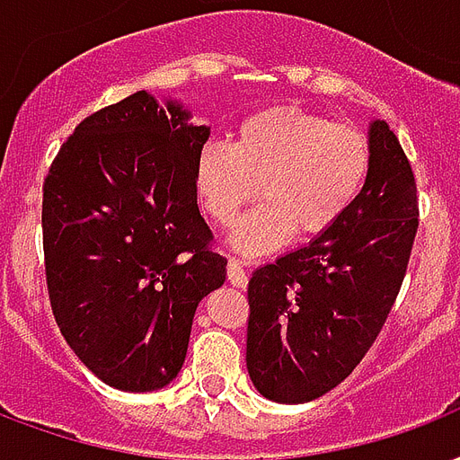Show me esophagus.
Returning <instances> with one entry per match:
<instances>
[{
  "label": "esophagus",
  "mask_w": 460,
  "mask_h": 460,
  "mask_svg": "<svg viewBox=\"0 0 460 460\" xmlns=\"http://www.w3.org/2000/svg\"><path fill=\"white\" fill-rule=\"evenodd\" d=\"M226 275H229V282L234 288H246L248 285V275L243 273V265H241L239 258H229V263H226Z\"/></svg>",
  "instance_id": "1"
}]
</instances>
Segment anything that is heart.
<instances>
[{
    "label": "heart",
    "mask_w": 460,
    "mask_h": 460,
    "mask_svg": "<svg viewBox=\"0 0 460 460\" xmlns=\"http://www.w3.org/2000/svg\"><path fill=\"white\" fill-rule=\"evenodd\" d=\"M370 172L363 131L295 107L248 114L234 144L209 141L197 153L195 187L207 217L229 226L253 202L263 204L231 231V246L261 256L324 236L349 214Z\"/></svg>",
    "instance_id": "b5f03b06"
}]
</instances>
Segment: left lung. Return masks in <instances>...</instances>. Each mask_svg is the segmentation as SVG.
Returning a JSON list of instances; mask_svg holds the SVG:
<instances>
[{
	"label": "left lung",
	"mask_w": 460,
	"mask_h": 460,
	"mask_svg": "<svg viewBox=\"0 0 460 460\" xmlns=\"http://www.w3.org/2000/svg\"><path fill=\"white\" fill-rule=\"evenodd\" d=\"M370 172L334 229L248 280L246 368L263 397L312 402L351 376L394 305L420 226L414 172L376 119Z\"/></svg>",
	"instance_id": "1"
}]
</instances>
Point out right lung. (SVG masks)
Instances as JSON below:
<instances>
[{
    "instance_id": "1",
    "label": "right lung",
    "mask_w": 460,
    "mask_h": 460,
    "mask_svg": "<svg viewBox=\"0 0 460 460\" xmlns=\"http://www.w3.org/2000/svg\"><path fill=\"white\" fill-rule=\"evenodd\" d=\"M190 117L136 92L80 121L43 182L53 316L75 356L126 393L178 377L197 305L226 280L197 207L209 126Z\"/></svg>"
}]
</instances>
